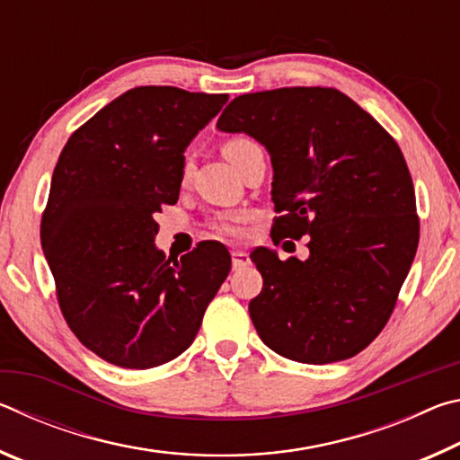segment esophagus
Wrapping results in <instances>:
<instances>
[{
    "instance_id": "obj_1",
    "label": "esophagus",
    "mask_w": 460,
    "mask_h": 460,
    "mask_svg": "<svg viewBox=\"0 0 460 460\" xmlns=\"http://www.w3.org/2000/svg\"><path fill=\"white\" fill-rule=\"evenodd\" d=\"M231 261H233V270H239V268L247 266L249 258H247L245 252H241V249H233V252H231Z\"/></svg>"
}]
</instances>
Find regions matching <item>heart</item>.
<instances>
[{"label": "heart", "mask_w": 460, "mask_h": 460, "mask_svg": "<svg viewBox=\"0 0 460 460\" xmlns=\"http://www.w3.org/2000/svg\"><path fill=\"white\" fill-rule=\"evenodd\" d=\"M249 146H253L252 139L247 137H233V139H227V142L223 144V154L225 158H227L231 164H235L237 158L241 155V152L247 150ZM186 172H189V164H186ZM241 217H235V215H221L217 217L215 223H213V229L217 233H223V235H233L237 237L241 235Z\"/></svg>", "instance_id": "1"}]
</instances>
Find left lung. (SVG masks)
Returning <instances> with one entry per match:
<instances>
[{
    "instance_id": "obj_1",
    "label": "left lung",
    "mask_w": 460,
    "mask_h": 460,
    "mask_svg": "<svg viewBox=\"0 0 460 460\" xmlns=\"http://www.w3.org/2000/svg\"><path fill=\"white\" fill-rule=\"evenodd\" d=\"M217 128L247 134L274 168L278 237L308 235L310 255H249L263 278L255 331L286 359L324 365L363 351L384 329L414 261V184L394 137L337 89L247 93Z\"/></svg>"
}]
</instances>
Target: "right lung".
Returning <instances> with one entry per match:
<instances>
[{"instance_id": "add662e5", "label": "right lung", "mask_w": 460, "mask_h": 460, "mask_svg": "<svg viewBox=\"0 0 460 460\" xmlns=\"http://www.w3.org/2000/svg\"><path fill=\"white\" fill-rule=\"evenodd\" d=\"M227 99L136 87L62 147L40 241L68 326L107 363L150 369L176 359L229 276L231 255L217 241L181 260L154 243V215L181 192L184 150Z\"/></svg>"}]
</instances>
